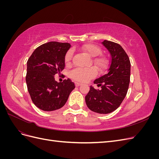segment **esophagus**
<instances>
[{
	"label": "esophagus",
	"instance_id": "1",
	"mask_svg": "<svg viewBox=\"0 0 159 159\" xmlns=\"http://www.w3.org/2000/svg\"><path fill=\"white\" fill-rule=\"evenodd\" d=\"M75 85L76 87H78V86H80V85H81V84L78 83V82H75Z\"/></svg>",
	"mask_w": 159,
	"mask_h": 159
}]
</instances>
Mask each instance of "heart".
<instances>
[{"mask_svg":"<svg viewBox=\"0 0 159 159\" xmlns=\"http://www.w3.org/2000/svg\"><path fill=\"white\" fill-rule=\"evenodd\" d=\"M81 50L85 52L91 57H95L93 59V63L99 71L103 72L106 70L109 64L108 57L105 56H99L102 52V49L98 46L93 44H87L81 47ZM73 57V52L69 50L66 52L64 57V61L66 65H70ZM98 71L95 68L84 69L81 68H76L71 70L70 73L71 78L80 82H86L89 80L96 76Z\"/></svg>","mask_w":159,"mask_h":159,"instance_id":"b5f03b06","label":"heart"}]
</instances>
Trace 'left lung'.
<instances>
[{
	"mask_svg": "<svg viewBox=\"0 0 159 159\" xmlns=\"http://www.w3.org/2000/svg\"><path fill=\"white\" fill-rule=\"evenodd\" d=\"M102 44L111 54L108 72L94 81L102 89L91 86L85 96V103L92 111L107 114L117 109L125 98L130 82L131 62L125 51L117 43L104 40Z\"/></svg>",
	"mask_w": 159,
	"mask_h": 159,
	"instance_id": "left-lung-1",
	"label": "left lung"
}]
</instances>
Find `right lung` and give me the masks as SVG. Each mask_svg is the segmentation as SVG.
<instances>
[{
    "instance_id": "1",
    "label": "right lung",
    "mask_w": 159,
    "mask_h": 159,
    "mask_svg": "<svg viewBox=\"0 0 159 159\" xmlns=\"http://www.w3.org/2000/svg\"><path fill=\"white\" fill-rule=\"evenodd\" d=\"M69 43L50 42L38 46L27 61L26 82L31 99L45 111L59 109L66 104L75 84L70 79L57 82L54 75L65 68Z\"/></svg>"
}]
</instances>
